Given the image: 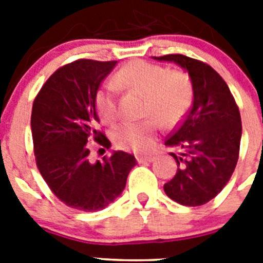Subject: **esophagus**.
Returning a JSON list of instances; mask_svg holds the SVG:
<instances>
[{
    "label": "esophagus",
    "instance_id": "esophagus-1",
    "mask_svg": "<svg viewBox=\"0 0 263 263\" xmlns=\"http://www.w3.org/2000/svg\"><path fill=\"white\" fill-rule=\"evenodd\" d=\"M155 158L153 157V155H138L137 157V162L138 163H150V162H153Z\"/></svg>",
    "mask_w": 263,
    "mask_h": 263
}]
</instances>
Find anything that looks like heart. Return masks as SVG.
Returning a JSON list of instances; mask_svg holds the SVG:
<instances>
[{
	"label": "heart",
	"mask_w": 263,
	"mask_h": 263,
	"mask_svg": "<svg viewBox=\"0 0 263 263\" xmlns=\"http://www.w3.org/2000/svg\"><path fill=\"white\" fill-rule=\"evenodd\" d=\"M121 88L145 96L143 115L147 120L124 122L113 130V141L121 148L145 153L153 147L159 123L175 126L188 111L194 99L191 78L184 71H170L159 64L133 60L121 67L115 76ZM96 106L101 120L111 124L118 118L116 89L106 85L99 90Z\"/></svg>",
	"instance_id": "1"
}]
</instances>
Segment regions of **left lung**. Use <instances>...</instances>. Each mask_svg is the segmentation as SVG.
I'll use <instances>...</instances> for the list:
<instances>
[{
  "instance_id": "left-lung-1",
  "label": "left lung",
  "mask_w": 263,
  "mask_h": 263,
  "mask_svg": "<svg viewBox=\"0 0 263 263\" xmlns=\"http://www.w3.org/2000/svg\"><path fill=\"white\" fill-rule=\"evenodd\" d=\"M184 68L194 85V103L182 124L164 141L178 171L163 185L170 199L187 206L203 205L221 192L240 154L241 116L224 79L206 63L182 53L154 57Z\"/></svg>"
}]
</instances>
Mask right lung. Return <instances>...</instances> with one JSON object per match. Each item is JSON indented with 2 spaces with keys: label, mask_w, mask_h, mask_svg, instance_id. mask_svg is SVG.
<instances>
[{
  "label": "right lung",
  "mask_w": 263,
  "mask_h": 263,
  "mask_svg": "<svg viewBox=\"0 0 263 263\" xmlns=\"http://www.w3.org/2000/svg\"><path fill=\"white\" fill-rule=\"evenodd\" d=\"M117 64L79 59L60 67L36 95L31 134L36 167L52 194L66 205L84 212L101 211L124 191L134 155L115 152L104 162H89L90 141L110 142L97 129L96 96L100 84Z\"/></svg>",
  "instance_id": "obj_1"
}]
</instances>
